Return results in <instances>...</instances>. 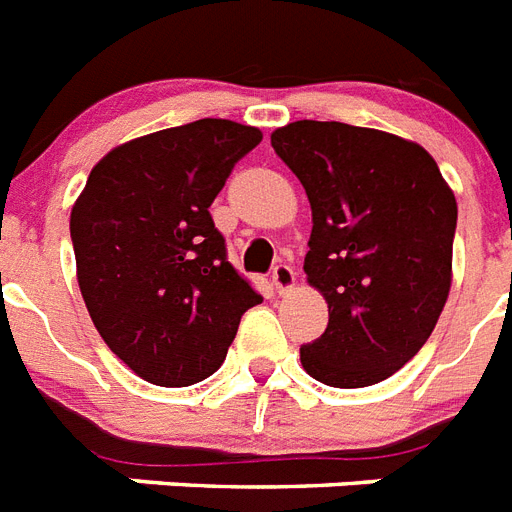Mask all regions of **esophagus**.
<instances>
[{"label":"esophagus","mask_w":512,"mask_h":512,"mask_svg":"<svg viewBox=\"0 0 512 512\" xmlns=\"http://www.w3.org/2000/svg\"><path fill=\"white\" fill-rule=\"evenodd\" d=\"M272 285L277 288V293H288V290H293V285H296V272H293V267H288V264H277V267L272 269Z\"/></svg>","instance_id":"esophagus-1"}]
</instances>
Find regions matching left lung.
<instances>
[{"mask_svg":"<svg viewBox=\"0 0 512 512\" xmlns=\"http://www.w3.org/2000/svg\"><path fill=\"white\" fill-rule=\"evenodd\" d=\"M272 147L312 206L306 282L327 301L301 365L325 386L394 375L431 338L452 288L457 200L431 153L341 121H293Z\"/></svg>","mask_w":512,"mask_h":512,"instance_id":"left-lung-1","label":"left lung"}]
</instances>
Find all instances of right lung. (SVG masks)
Returning <instances> with one entry per match:
<instances>
[{
    "mask_svg": "<svg viewBox=\"0 0 512 512\" xmlns=\"http://www.w3.org/2000/svg\"><path fill=\"white\" fill-rule=\"evenodd\" d=\"M256 126L200 118L113 147L73 203L76 277L97 333L132 372L179 388L208 378L261 296L227 261L208 206Z\"/></svg>",
    "mask_w": 512,
    "mask_h": 512,
    "instance_id": "right-lung-1",
    "label": "right lung"
}]
</instances>
